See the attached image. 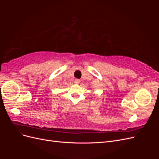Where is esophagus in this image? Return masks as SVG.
<instances>
[{"label":"esophagus","instance_id":"obj_1","mask_svg":"<svg viewBox=\"0 0 159 159\" xmlns=\"http://www.w3.org/2000/svg\"><path fill=\"white\" fill-rule=\"evenodd\" d=\"M74 82H75V84H79L80 83V80H79V79H75V81H74Z\"/></svg>","mask_w":159,"mask_h":159}]
</instances>
